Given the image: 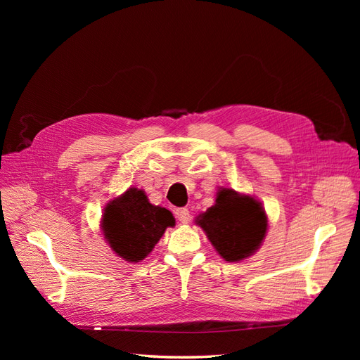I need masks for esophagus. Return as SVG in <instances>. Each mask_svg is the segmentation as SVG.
Here are the masks:
<instances>
[{
    "mask_svg": "<svg viewBox=\"0 0 360 360\" xmlns=\"http://www.w3.org/2000/svg\"><path fill=\"white\" fill-rule=\"evenodd\" d=\"M176 214H177V219H179L181 224L191 222V212H189V209H184V207H181V209H177V210H176Z\"/></svg>",
    "mask_w": 360,
    "mask_h": 360,
    "instance_id": "obj_1",
    "label": "esophagus"
}]
</instances>
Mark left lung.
<instances>
[{
  "label": "left lung",
  "mask_w": 360,
  "mask_h": 360,
  "mask_svg": "<svg viewBox=\"0 0 360 360\" xmlns=\"http://www.w3.org/2000/svg\"><path fill=\"white\" fill-rule=\"evenodd\" d=\"M209 240L225 261H242L257 252L267 231V216L249 195L222 188L216 202L197 217Z\"/></svg>",
  "instance_id": "left-lung-1"
}]
</instances>
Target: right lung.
<instances>
[{
	"mask_svg": "<svg viewBox=\"0 0 360 360\" xmlns=\"http://www.w3.org/2000/svg\"><path fill=\"white\" fill-rule=\"evenodd\" d=\"M176 225L169 210L150 204L146 193L136 188L106 205L102 228L114 252L129 263L144 259L168 226Z\"/></svg>",
	"mask_w": 360,
	"mask_h": 360,
	"instance_id": "obj_1",
	"label": "right lung"
}]
</instances>
